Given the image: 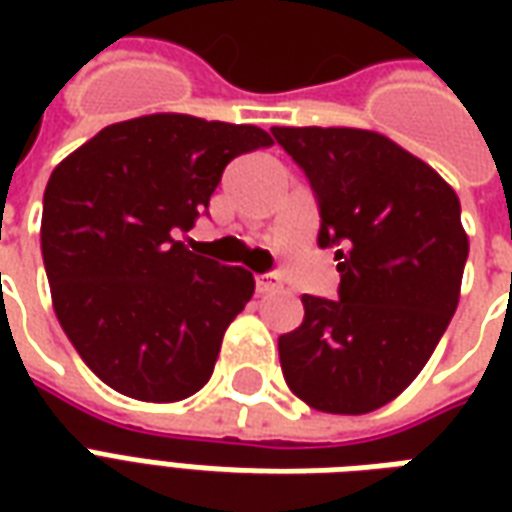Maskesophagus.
<instances>
[{
  "mask_svg": "<svg viewBox=\"0 0 512 512\" xmlns=\"http://www.w3.org/2000/svg\"><path fill=\"white\" fill-rule=\"evenodd\" d=\"M279 282L274 274H257L255 277V290L257 293H271V290H277Z\"/></svg>",
  "mask_w": 512,
  "mask_h": 512,
  "instance_id": "obj_1",
  "label": "esophagus"
}]
</instances>
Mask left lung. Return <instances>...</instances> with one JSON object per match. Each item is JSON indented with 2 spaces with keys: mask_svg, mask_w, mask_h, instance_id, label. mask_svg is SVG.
Returning <instances> with one entry per match:
<instances>
[{
  "mask_svg": "<svg viewBox=\"0 0 512 512\" xmlns=\"http://www.w3.org/2000/svg\"><path fill=\"white\" fill-rule=\"evenodd\" d=\"M310 180L334 246L340 299L301 296L279 337L290 392L329 414H367L406 389L450 326L469 238L458 194L425 161L362 128H271Z\"/></svg>",
  "mask_w": 512,
  "mask_h": 512,
  "instance_id": "1",
  "label": "left lung"
}]
</instances>
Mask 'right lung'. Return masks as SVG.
<instances>
[{
	"mask_svg": "<svg viewBox=\"0 0 512 512\" xmlns=\"http://www.w3.org/2000/svg\"><path fill=\"white\" fill-rule=\"evenodd\" d=\"M268 145L257 126L145 115L106 126L51 172L40 249L54 312L115 392L175 403L208 384L255 277L178 235L208 211L224 167Z\"/></svg>",
	"mask_w": 512,
	"mask_h": 512,
	"instance_id": "1",
	"label": "right lung"
}]
</instances>
